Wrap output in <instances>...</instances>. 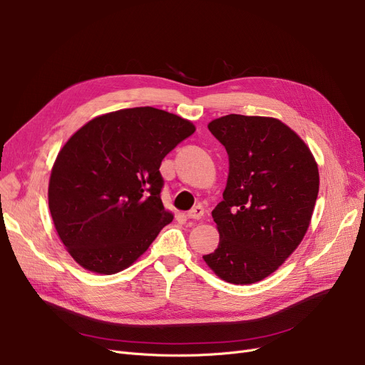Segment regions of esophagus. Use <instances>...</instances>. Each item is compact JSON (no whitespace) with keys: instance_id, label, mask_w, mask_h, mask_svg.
<instances>
[{"instance_id":"34e87169","label":"esophagus","mask_w":365,"mask_h":365,"mask_svg":"<svg viewBox=\"0 0 365 365\" xmlns=\"http://www.w3.org/2000/svg\"><path fill=\"white\" fill-rule=\"evenodd\" d=\"M186 216H187L189 219L200 220V219L204 216V207H202V205H195V207H194L191 212H187Z\"/></svg>"}]
</instances>
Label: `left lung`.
<instances>
[{
    "mask_svg": "<svg viewBox=\"0 0 365 365\" xmlns=\"http://www.w3.org/2000/svg\"><path fill=\"white\" fill-rule=\"evenodd\" d=\"M207 126L228 152L230 174L212 212L219 245L202 259L222 280L255 283L303 242L319 192L318 163L276 118L227 115Z\"/></svg>",
    "mask_w": 365,
    "mask_h": 365,
    "instance_id": "left-lung-1",
    "label": "left lung"
}]
</instances>
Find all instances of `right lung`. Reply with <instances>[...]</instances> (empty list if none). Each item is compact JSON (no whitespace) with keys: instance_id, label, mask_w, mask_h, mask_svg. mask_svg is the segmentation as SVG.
<instances>
[{"instance_id":"1","label":"right lung","mask_w":365,"mask_h":365,"mask_svg":"<svg viewBox=\"0 0 365 365\" xmlns=\"http://www.w3.org/2000/svg\"><path fill=\"white\" fill-rule=\"evenodd\" d=\"M195 125L153 107L100 115L77 130L53 163L47 198L55 230L85 270L133 265L173 220L164 209V156Z\"/></svg>"}]
</instances>
